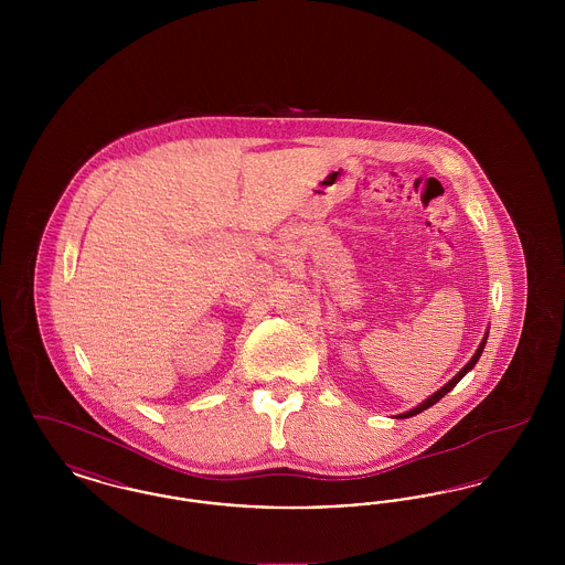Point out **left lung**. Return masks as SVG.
I'll return each instance as SVG.
<instances>
[{"instance_id": "1", "label": "left lung", "mask_w": 565, "mask_h": 565, "mask_svg": "<svg viewBox=\"0 0 565 565\" xmlns=\"http://www.w3.org/2000/svg\"><path fill=\"white\" fill-rule=\"evenodd\" d=\"M484 343H487V334H484L483 343H481V345H479V350H477V353H475V355H472V360H470V362H468V364H466V366H463V369H461V371H459V373H457V375L454 376V379H451V381H449V383H447V385H445V387H440V390H438V392H436V394H431L430 398H428V401H426V403L419 404V406H415V408H413V411H408V413H404V415H401V417H413V415H417V413H422V411H426V408H430L431 404L438 403V401H440V398H443V396H447V394H449V392H451V390H454V387H456L457 383H459V379H461V376L466 375V373H468V371H470V369H472V366H475V364H477V362H479V358H481V353H483V350H484Z\"/></svg>"}]
</instances>
